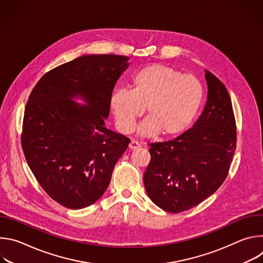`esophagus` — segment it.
<instances>
[{
	"instance_id": "1",
	"label": "esophagus",
	"mask_w": 263,
	"mask_h": 263,
	"mask_svg": "<svg viewBox=\"0 0 263 263\" xmlns=\"http://www.w3.org/2000/svg\"><path fill=\"white\" fill-rule=\"evenodd\" d=\"M129 147L131 148V149H135V148H138V147H140V143L137 141V140H131V142L129 143Z\"/></svg>"
}]
</instances>
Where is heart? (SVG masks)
<instances>
[{"label":"heart","instance_id":"1","mask_svg":"<svg viewBox=\"0 0 263 263\" xmlns=\"http://www.w3.org/2000/svg\"><path fill=\"white\" fill-rule=\"evenodd\" d=\"M129 86L130 91L117 89L109 100L117 126L124 133L134 129L146 107L148 119L139 129L142 135L181 134L192 125L204 100V86L198 77L163 64L140 68Z\"/></svg>","mask_w":263,"mask_h":263}]
</instances>
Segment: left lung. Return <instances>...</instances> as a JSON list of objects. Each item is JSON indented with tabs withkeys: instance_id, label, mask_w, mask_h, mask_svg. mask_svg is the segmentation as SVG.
<instances>
[{
	"instance_id": "8db88e82",
	"label": "left lung",
	"mask_w": 263,
	"mask_h": 263,
	"mask_svg": "<svg viewBox=\"0 0 263 263\" xmlns=\"http://www.w3.org/2000/svg\"><path fill=\"white\" fill-rule=\"evenodd\" d=\"M207 103L193 128L178 137L149 143L143 182L161 209L179 213L214 194L226 180L236 148V122L228 90L206 70Z\"/></svg>"
}]
</instances>
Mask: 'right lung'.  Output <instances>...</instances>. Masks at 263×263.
Returning a JSON list of instances; mask_svg holds the SVG:
<instances>
[{"mask_svg":"<svg viewBox=\"0 0 263 263\" xmlns=\"http://www.w3.org/2000/svg\"><path fill=\"white\" fill-rule=\"evenodd\" d=\"M127 56L87 55L61 64L40 79L26 104L21 142L43 190L69 209L98 201L130 139L105 127L109 100ZM81 95L89 106L70 100Z\"/></svg>","mask_w":263,"mask_h":263,"instance_id":"obj_1","label":"right lung"}]
</instances>
